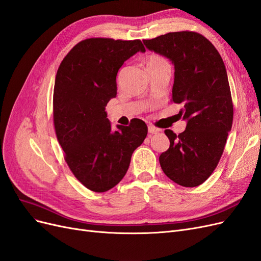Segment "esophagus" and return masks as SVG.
Listing matches in <instances>:
<instances>
[{"instance_id": "34e87169", "label": "esophagus", "mask_w": 261, "mask_h": 261, "mask_svg": "<svg viewBox=\"0 0 261 261\" xmlns=\"http://www.w3.org/2000/svg\"><path fill=\"white\" fill-rule=\"evenodd\" d=\"M148 132H149L150 134H152V135H153V134H158V133H159V132H160V129H159V128H156V127H154V126H151V125H150V126H148Z\"/></svg>"}]
</instances>
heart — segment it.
<instances>
[{
  "instance_id": "heart-1",
  "label": "heart",
  "mask_w": 261,
  "mask_h": 261,
  "mask_svg": "<svg viewBox=\"0 0 261 261\" xmlns=\"http://www.w3.org/2000/svg\"><path fill=\"white\" fill-rule=\"evenodd\" d=\"M163 62H167L163 58L159 57V55H155V54H151L149 55V57L147 58L146 60V65H147V68H150V67H153L155 65H159L161 64V63Z\"/></svg>"
}]
</instances>
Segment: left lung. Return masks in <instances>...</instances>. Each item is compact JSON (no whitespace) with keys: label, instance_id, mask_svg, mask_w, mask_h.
Returning a JSON list of instances; mask_svg holds the SVG:
<instances>
[{"label":"left lung","instance_id":"1","mask_svg":"<svg viewBox=\"0 0 261 261\" xmlns=\"http://www.w3.org/2000/svg\"><path fill=\"white\" fill-rule=\"evenodd\" d=\"M143 41L174 65L172 101L183 106L177 115L187 122L177 136L164 130L170 148L159 156L160 165L174 183L198 186L217 168L232 128L233 103L223 60L207 38L194 31Z\"/></svg>","mask_w":261,"mask_h":261}]
</instances>
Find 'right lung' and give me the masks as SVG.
Masks as SVG:
<instances>
[{
    "label": "right lung",
    "instance_id": "add662e5",
    "mask_svg": "<svg viewBox=\"0 0 261 261\" xmlns=\"http://www.w3.org/2000/svg\"><path fill=\"white\" fill-rule=\"evenodd\" d=\"M139 51H146L140 40L86 39L63 59L55 77V134L70 171L92 192L103 193L120 183L134 150L147 136V125L139 118L112 130L106 112L116 97L118 69Z\"/></svg>",
    "mask_w": 261,
    "mask_h": 261
}]
</instances>
